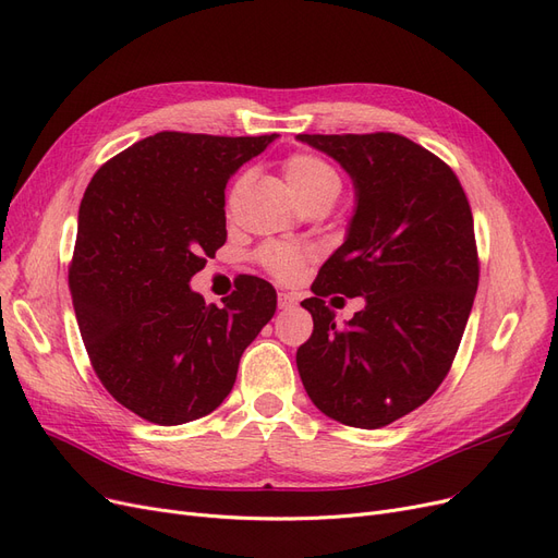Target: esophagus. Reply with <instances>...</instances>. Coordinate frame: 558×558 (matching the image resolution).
<instances>
[{
	"label": "esophagus",
	"mask_w": 558,
	"mask_h": 558,
	"mask_svg": "<svg viewBox=\"0 0 558 558\" xmlns=\"http://www.w3.org/2000/svg\"><path fill=\"white\" fill-rule=\"evenodd\" d=\"M296 305V296L294 294H287V292H280L278 294V307L280 311H290V307Z\"/></svg>",
	"instance_id": "1"
}]
</instances>
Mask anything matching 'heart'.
<instances>
[{
    "label": "heart",
    "instance_id": "obj_1",
    "mask_svg": "<svg viewBox=\"0 0 558 558\" xmlns=\"http://www.w3.org/2000/svg\"><path fill=\"white\" fill-rule=\"evenodd\" d=\"M284 179L290 183V189L299 197L301 204H311L317 199H336L342 189L340 172L331 162L315 156V154H294L284 160ZM247 185V174H241L234 181V189L230 193V206L236 202L239 193ZM262 264L266 271L276 276L282 282H292L299 278L303 264L311 259V253L299 251V247H290L282 243L266 245L259 253Z\"/></svg>",
    "mask_w": 558,
    "mask_h": 558
}]
</instances>
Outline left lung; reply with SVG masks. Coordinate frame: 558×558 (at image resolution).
Wrapping results in <instances>:
<instances>
[{
    "instance_id": "left-lung-1",
    "label": "left lung",
    "mask_w": 558,
    "mask_h": 558,
    "mask_svg": "<svg viewBox=\"0 0 558 558\" xmlns=\"http://www.w3.org/2000/svg\"><path fill=\"white\" fill-rule=\"evenodd\" d=\"M296 140L338 160L356 191L344 243L301 303L315 328L296 367L322 414L377 429L429 400L458 354L478 290L469 199L441 158L402 135ZM331 293L366 307L338 329Z\"/></svg>"
}]
</instances>
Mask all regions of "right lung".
I'll return each mask as SVG.
<instances>
[{
  "label": "right lung",
  "instance_id": "add662e5",
  "mask_svg": "<svg viewBox=\"0 0 558 558\" xmlns=\"http://www.w3.org/2000/svg\"><path fill=\"white\" fill-rule=\"evenodd\" d=\"M276 137L162 131L117 154L87 185L69 268L75 319L100 384L144 421L211 414L276 313V290L255 276L222 307L191 290L227 239V181Z\"/></svg>",
  "mask_w": 558,
  "mask_h": 558
}]
</instances>
